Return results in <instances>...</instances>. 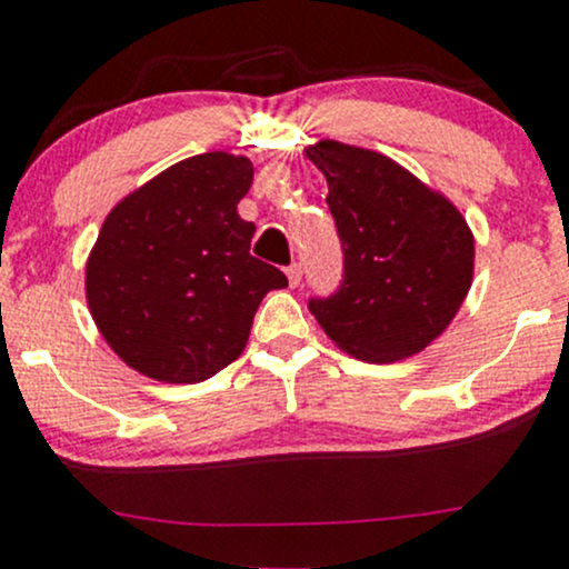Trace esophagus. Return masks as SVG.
<instances>
[{"label": "esophagus", "mask_w": 569, "mask_h": 569, "mask_svg": "<svg viewBox=\"0 0 569 569\" xmlns=\"http://www.w3.org/2000/svg\"><path fill=\"white\" fill-rule=\"evenodd\" d=\"M286 278H289L291 289H297V286L302 283V264H291L289 270H286Z\"/></svg>", "instance_id": "1"}]
</instances>
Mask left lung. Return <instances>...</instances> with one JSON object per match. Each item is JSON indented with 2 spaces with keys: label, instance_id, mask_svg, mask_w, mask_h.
<instances>
[{
  "label": "left lung",
  "instance_id": "left-lung-1",
  "mask_svg": "<svg viewBox=\"0 0 569 569\" xmlns=\"http://www.w3.org/2000/svg\"><path fill=\"white\" fill-rule=\"evenodd\" d=\"M305 153L327 178L342 246L340 286L310 299V313L356 359L386 365L423 351L470 291L467 221L389 156L335 140Z\"/></svg>",
  "mask_w": 569,
  "mask_h": 569
}]
</instances>
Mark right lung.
Masks as SVG:
<instances>
[{
	"mask_svg": "<svg viewBox=\"0 0 569 569\" xmlns=\"http://www.w3.org/2000/svg\"><path fill=\"white\" fill-rule=\"evenodd\" d=\"M253 183L246 156L178 161L104 218L86 264V297L108 346L142 376L199 383L246 348L267 291L289 286L251 256L237 216Z\"/></svg>",
	"mask_w": 569,
	"mask_h": 569,
	"instance_id": "add662e5",
	"label": "right lung"
}]
</instances>
